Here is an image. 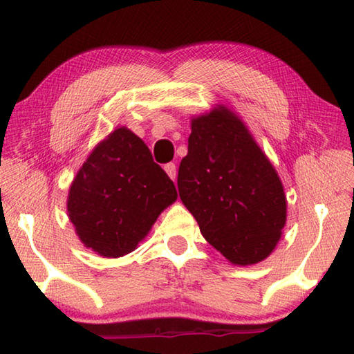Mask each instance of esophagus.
Returning <instances> with one entry per match:
<instances>
[{"instance_id":"obj_1","label":"esophagus","mask_w":354,"mask_h":354,"mask_svg":"<svg viewBox=\"0 0 354 354\" xmlns=\"http://www.w3.org/2000/svg\"><path fill=\"white\" fill-rule=\"evenodd\" d=\"M164 169L167 171V175H169L173 179V181H176V165L173 164V162H170V164H167Z\"/></svg>"}]
</instances>
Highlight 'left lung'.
<instances>
[{"label": "left lung", "instance_id": "left-lung-1", "mask_svg": "<svg viewBox=\"0 0 354 354\" xmlns=\"http://www.w3.org/2000/svg\"><path fill=\"white\" fill-rule=\"evenodd\" d=\"M179 198L203 237L234 266L270 256L287 218L283 183L241 117L217 104L192 117Z\"/></svg>", "mask_w": 354, "mask_h": 354}]
</instances>
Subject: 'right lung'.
I'll list each match as a JSON object with an SVG mask.
<instances>
[{
    "instance_id": "1",
    "label": "right lung",
    "mask_w": 354,
    "mask_h": 354,
    "mask_svg": "<svg viewBox=\"0 0 354 354\" xmlns=\"http://www.w3.org/2000/svg\"><path fill=\"white\" fill-rule=\"evenodd\" d=\"M178 194L139 136L112 131L71 181L67 212L76 236L103 257H122L147 237Z\"/></svg>"
}]
</instances>
